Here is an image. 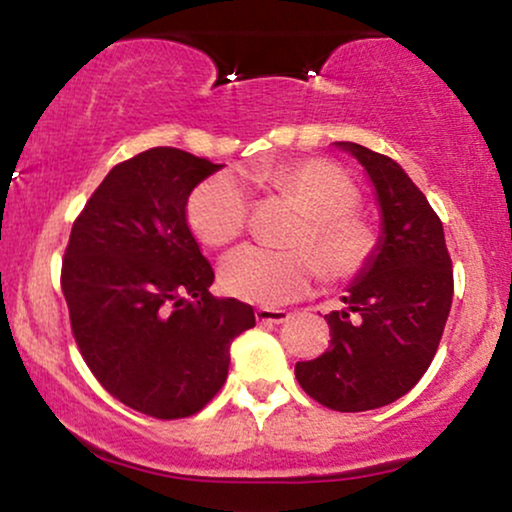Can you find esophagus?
Instances as JSON below:
<instances>
[{"instance_id":"34e87169","label":"esophagus","mask_w":512,"mask_h":512,"mask_svg":"<svg viewBox=\"0 0 512 512\" xmlns=\"http://www.w3.org/2000/svg\"><path fill=\"white\" fill-rule=\"evenodd\" d=\"M290 318L285 309H275V306H258L256 309V321L258 323H282Z\"/></svg>"}]
</instances>
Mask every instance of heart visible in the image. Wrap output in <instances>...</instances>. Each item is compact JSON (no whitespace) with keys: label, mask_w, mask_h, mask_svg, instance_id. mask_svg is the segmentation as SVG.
Returning a JSON list of instances; mask_svg holds the SVG:
<instances>
[{"label":"heart","mask_w":512,"mask_h":512,"mask_svg":"<svg viewBox=\"0 0 512 512\" xmlns=\"http://www.w3.org/2000/svg\"><path fill=\"white\" fill-rule=\"evenodd\" d=\"M270 184L306 210L292 244L273 251L242 246L220 266V285L251 304L278 306L302 297L323 270L330 280L357 278L378 251V230L357 208V184L328 160H299L270 174ZM191 230L201 242L225 246L242 237L249 222V196L232 174H215L189 198Z\"/></svg>","instance_id":"1"}]
</instances>
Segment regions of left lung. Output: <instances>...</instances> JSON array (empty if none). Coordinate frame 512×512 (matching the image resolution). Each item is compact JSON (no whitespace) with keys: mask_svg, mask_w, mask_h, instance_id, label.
Here are the masks:
<instances>
[{"mask_svg":"<svg viewBox=\"0 0 512 512\" xmlns=\"http://www.w3.org/2000/svg\"><path fill=\"white\" fill-rule=\"evenodd\" d=\"M369 174L381 208L374 261L330 311V347L297 362L299 386L338 412L390 405L429 369L453 302V263L443 225L417 184L388 155L338 141Z\"/></svg>","mask_w":512,"mask_h":512,"instance_id":"left-lung-1","label":"left lung"}]
</instances>
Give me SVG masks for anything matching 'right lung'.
I'll use <instances>...</instances> for the list:
<instances>
[{
  "instance_id": "obj_1",
  "label": "right lung",
  "mask_w": 512,
  "mask_h": 512,
  "mask_svg": "<svg viewBox=\"0 0 512 512\" xmlns=\"http://www.w3.org/2000/svg\"><path fill=\"white\" fill-rule=\"evenodd\" d=\"M179 148L114 165L71 227L62 292L78 350L100 386L155 419L191 417L225 386L230 347L254 309L208 292L215 273L186 203L218 172Z\"/></svg>"
}]
</instances>
